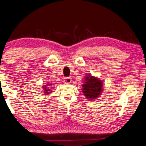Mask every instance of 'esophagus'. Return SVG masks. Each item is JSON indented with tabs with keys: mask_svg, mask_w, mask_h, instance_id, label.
<instances>
[{
	"mask_svg": "<svg viewBox=\"0 0 146 146\" xmlns=\"http://www.w3.org/2000/svg\"><path fill=\"white\" fill-rule=\"evenodd\" d=\"M64 82L66 83H70L72 82V78L71 77H66L64 79Z\"/></svg>",
	"mask_w": 146,
	"mask_h": 146,
	"instance_id": "obj_1",
	"label": "esophagus"
}]
</instances>
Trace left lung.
I'll return each instance as SVG.
<instances>
[{
    "label": "left lung",
    "instance_id": "1",
    "mask_svg": "<svg viewBox=\"0 0 146 146\" xmlns=\"http://www.w3.org/2000/svg\"><path fill=\"white\" fill-rule=\"evenodd\" d=\"M85 78V82L82 85V92L85 97L91 100L98 98L102 92L104 85L103 82L98 78L90 74L86 76Z\"/></svg>",
    "mask_w": 146,
    "mask_h": 146
}]
</instances>
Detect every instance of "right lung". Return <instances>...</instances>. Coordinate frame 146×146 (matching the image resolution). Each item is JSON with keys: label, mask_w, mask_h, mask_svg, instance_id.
Returning <instances> with one entry per match:
<instances>
[{"label": "right lung", "mask_w": 146, "mask_h": 146, "mask_svg": "<svg viewBox=\"0 0 146 146\" xmlns=\"http://www.w3.org/2000/svg\"><path fill=\"white\" fill-rule=\"evenodd\" d=\"M51 84H48V85H46V86H42L43 87V90H44V92L45 93V94H50V92H51L50 89H49V88H46L47 86H50Z\"/></svg>", "instance_id": "right-lung-1"}]
</instances>
